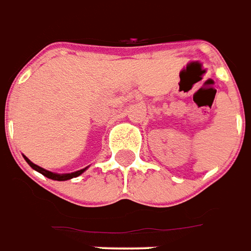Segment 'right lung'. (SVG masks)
<instances>
[{
    "mask_svg": "<svg viewBox=\"0 0 251 251\" xmlns=\"http://www.w3.org/2000/svg\"><path fill=\"white\" fill-rule=\"evenodd\" d=\"M25 158V157H24ZM25 161L28 163H29V166H31L32 169H35L36 172H39V173H42L43 176H46L47 178H51V179H56V181H66V179H70V178H74V177H78L79 174H82L83 172H85V169H82V170H78V172H74V173H67V174H56V173H51V172H49V170H44L43 168H40V166H37V165H35V163H32L28 158H25Z\"/></svg>",
    "mask_w": 251,
    "mask_h": 251,
    "instance_id": "1",
    "label": "right lung"
}]
</instances>
